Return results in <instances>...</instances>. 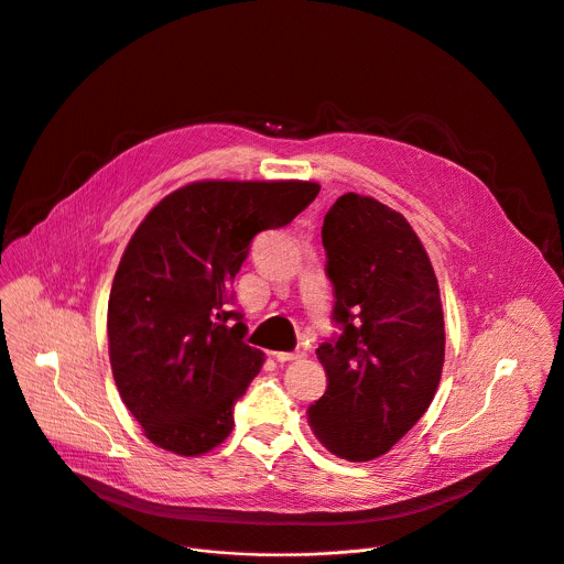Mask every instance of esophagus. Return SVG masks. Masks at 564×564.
Segmentation results:
<instances>
[{"label":"esophagus","mask_w":564,"mask_h":564,"mask_svg":"<svg viewBox=\"0 0 564 564\" xmlns=\"http://www.w3.org/2000/svg\"><path fill=\"white\" fill-rule=\"evenodd\" d=\"M305 354L303 351H276L274 354V358L279 360V362H290V360H299V358H303Z\"/></svg>","instance_id":"obj_1"}]
</instances>
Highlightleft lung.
Segmentation results:
<instances>
[{
    "mask_svg": "<svg viewBox=\"0 0 564 564\" xmlns=\"http://www.w3.org/2000/svg\"><path fill=\"white\" fill-rule=\"evenodd\" d=\"M321 239L338 332L316 349L327 390L307 423L332 454L362 463L392 449L436 394L445 360L441 292L412 226L377 199L338 197Z\"/></svg>",
    "mask_w": 564,
    "mask_h": 564,
    "instance_id": "1",
    "label": "left lung"
}]
</instances>
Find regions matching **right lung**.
I'll use <instances>...</instances> for the list:
<instances>
[{
	"label": "right lung",
	"mask_w": 564,
	"mask_h": 564,
	"mask_svg": "<svg viewBox=\"0 0 564 564\" xmlns=\"http://www.w3.org/2000/svg\"><path fill=\"white\" fill-rule=\"evenodd\" d=\"M310 181H199L141 221L108 299L110 365L145 436L199 456L228 438L263 365L246 343L232 281L252 239L288 226L318 195Z\"/></svg>",
	"instance_id": "1"
}]
</instances>
